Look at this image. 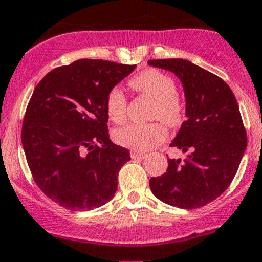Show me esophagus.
I'll use <instances>...</instances> for the list:
<instances>
[{
  "label": "esophagus",
  "mask_w": 262,
  "mask_h": 262,
  "mask_svg": "<svg viewBox=\"0 0 262 262\" xmlns=\"http://www.w3.org/2000/svg\"><path fill=\"white\" fill-rule=\"evenodd\" d=\"M130 157H132V158L144 159V158H146V154H145V153H140V151H137V150H132V151H130Z\"/></svg>",
  "instance_id": "34e87169"
}]
</instances>
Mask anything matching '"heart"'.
I'll return each instance as SVG.
<instances>
[{
    "instance_id": "1",
    "label": "heart",
    "mask_w": 262,
    "mask_h": 262,
    "mask_svg": "<svg viewBox=\"0 0 262 262\" xmlns=\"http://www.w3.org/2000/svg\"><path fill=\"white\" fill-rule=\"evenodd\" d=\"M130 85L138 92L156 100L154 118H161L170 126H177L183 117V105L177 97L175 83L169 75L158 70H146L134 76ZM126 96L120 88H113L106 96V112L116 124H121L126 118ZM167 137V129L162 122L151 124H130L115 132L117 144L125 147L145 151L163 142Z\"/></svg>"
}]
</instances>
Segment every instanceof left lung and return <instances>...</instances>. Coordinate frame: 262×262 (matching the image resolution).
Wrapping results in <instances>:
<instances>
[{
    "mask_svg": "<svg viewBox=\"0 0 262 262\" xmlns=\"http://www.w3.org/2000/svg\"><path fill=\"white\" fill-rule=\"evenodd\" d=\"M149 66L172 72L183 87L186 120L170 146L187 153L170 159L166 172L150 179L151 192L170 206L192 210L224 192L247 149L240 109L228 84L185 59H157Z\"/></svg>",
    "mask_w": 262,
    "mask_h": 262,
    "instance_id": "obj_1",
    "label": "left lung"
}]
</instances>
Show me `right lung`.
<instances>
[{
    "mask_svg": "<svg viewBox=\"0 0 262 262\" xmlns=\"http://www.w3.org/2000/svg\"><path fill=\"white\" fill-rule=\"evenodd\" d=\"M134 68L79 59L50 71L34 90L22 145L35 183L59 206L90 211L115 196L130 154L109 138L106 96Z\"/></svg>",
    "mask_w": 262,
    "mask_h": 262,
    "instance_id": "add662e5",
    "label": "right lung"
}]
</instances>
